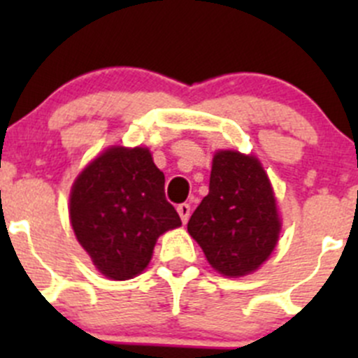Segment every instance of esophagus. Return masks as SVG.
Instances as JSON below:
<instances>
[{"mask_svg": "<svg viewBox=\"0 0 358 358\" xmlns=\"http://www.w3.org/2000/svg\"><path fill=\"white\" fill-rule=\"evenodd\" d=\"M176 211H178L180 218H182L183 223L189 222V216H190V204H187V202H183V204H178V208H176Z\"/></svg>", "mask_w": 358, "mask_h": 358, "instance_id": "1", "label": "esophagus"}]
</instances>
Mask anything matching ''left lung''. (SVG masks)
Listing matches in <instances>:
<instances>
[{
    "instance_id": "1",
    "label": "left lung",
    "mask_w": 358,
    "mask_h": 358,
    "mask_svg": "<svg viewBox=\"0 0 358 358\" xmlns=\"http://www.w3.org/2000/svg\"><path fill=\"white\" fill-rule=\"evenodd\" d=\"M209 265L227 277L258 270L277 246L280 220L272 185L255 156L218 150L209 194L187 223Z\"/></svg>"
}]
</instances>
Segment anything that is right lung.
Instances as JSON below:
<instances>
[{"label":"right lung","instance_id":"add662e5","mask_svg":"<svg viewBox=\"0 0 358 358\" xmlns=\"http://www.w3.org/2000/svg\"><path fill=\"white\" fill-rule=\"evenodd\" d=\"M69 216L78 243L112 280L142 273L157 237L182 225L145 147H110L76 178Z\"/></svg>","mask_w":358,"mask_h":358}]
</instances>
